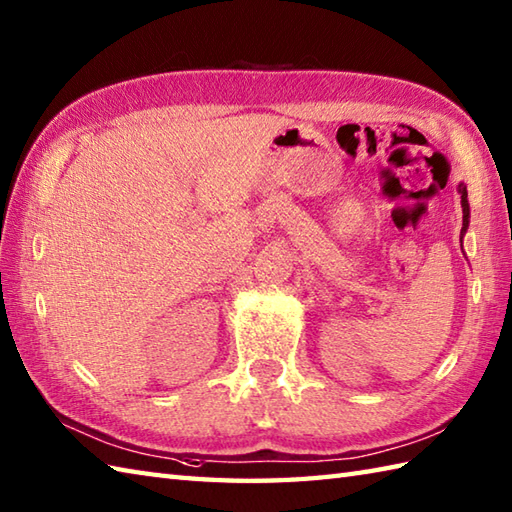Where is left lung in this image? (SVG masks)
Instances as JSON below:
<instances>
[{
    "label": "left lung",
    "mask_w": 512,
    "mask_h": 512,
    "mask_svg": "<svg viewBox=\"0 0 512 512\" xmlns=\"http://www.w3.org/2000/svg\"><path fill=\"white\" fill-rule=\"evenodd\" d=\"M458 193L462 195V235H460V242L466 233V228H469V217H471V209H469V193H466V184L460 182L458 184Z\"/></svg>",
    "instance_id": "obj_1"
}]
</instances>
